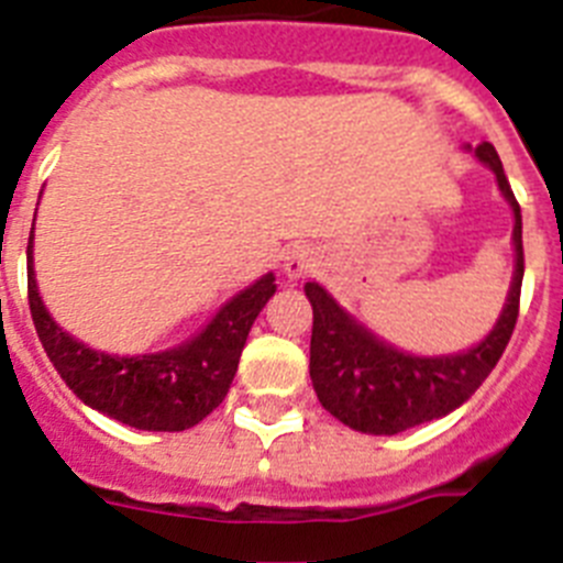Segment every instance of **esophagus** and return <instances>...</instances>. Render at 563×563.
<instances>
[{
  "mask_svg": "<svg viewBox=\"0 0 563 563\" xmlns=\"http://www.w3.org/2000/svg\"><path fill=\"white\" fill-rule=\"evenodd\" d=\"M319 266V257H317V250L308 244H299V246H291L286 255V261H283V272H286L288 280H299V277L311 275L313 269Z\"/></svg>",
  "mask_w": 563,
  "mask_h": 563,
  "instance_id": "esophagus-1",
  "label": "esophagus"
}]
</instances>
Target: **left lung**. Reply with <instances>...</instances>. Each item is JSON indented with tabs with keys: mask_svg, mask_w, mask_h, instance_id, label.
Returning a JSON list of instances; mask_svg holds the SVG:
<instances>
[{
	"mask_svg": "<svg viewBox=\"0 0 563 563\" xmlns=\"http://www.w3.org/2000/svg\"><path fill=\"white\" fill-rule=\"evenodd\" d=\"M475 155L495 172L497 186L514 210V266L511 291L492 333L466 353L419 358L386 344L355 322L319 283H306L313 306L311 380L324 411L346 428L372 435H394L408 428L448 417L477 391L495 369L511 341L519 317L522 291V213L514 197L497 150L488 141L475 146Z\"/></svg>",
	"mask_w": 563,
	"mask_h": 563,
	"instance_id": "8db88e82",
	"label": "left lung"
}]
</instances>
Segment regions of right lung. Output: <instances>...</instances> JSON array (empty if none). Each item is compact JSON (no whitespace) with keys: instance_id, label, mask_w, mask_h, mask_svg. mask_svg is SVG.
Listing matches in <instances>:
<instances>
[{"instance_id":"obj_1","label":"right lung","mask_w":563,"mask_h":563,"mask_svg":"<svg viewBox=\"0 0 563 563\" xmlns=\"http://www.w3.org/2000/svg\"><path fill=\"white\" fill-rule=\"evenodd\" d=\"M275 275H264L235 294L217 319L188 344L155 355L119 358L91 350L57 328L38 297L33 235L27 241V299L35 333L57 375L86 406L139 430H177L202 422L228 397L252 322L275 294Z\"/></svg>"}]
</instances>
